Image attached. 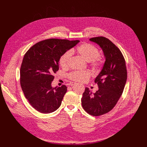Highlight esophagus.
<instances>
[{
  "mask_svg": "<svg viewBox=\"0 0 147 147\" xmlns=\"http://www.w3.org/2000/svg\"><path fill=\"white\" fill-rule=\"evenodd\" d=\"M75 84V82H70L69 84V86H73Z\"/></svg>",
  "mask_w": 147,
  "mask_h": 147,
  "instance_id": "1",
  "label": "esophagus"
}]
</instances>
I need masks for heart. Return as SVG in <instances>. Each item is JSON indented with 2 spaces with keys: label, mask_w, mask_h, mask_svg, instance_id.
I'll return each mask as SVG.
<instances>
[{
  "label": "heart",
  "mask_w": 147,
  "mask_h": 147,
  "mask_svg": "<svg viewBox=\"0 0 147 147\" xmlns=\"http://www.w3.org/2000/svg\"><path fill=\"white\" fill-rule=\"evenodd\" d=\"M76 52L79 56L88 61L90 66L95 71H99L103 67L105 59L102 55H99V49L95 45L90 43L82 44L76 48ZM71 55L70 51H67L60 57L59 64L62 68L66 69L68 67ZM90 77V73L87 70L74 71L69 74V78L71 80L79 82H84L88 81Z\"/></svg>",
  "instance_id": "obj_1"
}]
</instances>
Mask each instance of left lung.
Returning <instances> with one entry per match:
<instances>
[{
    "label": "left lung",
    "mask_w": 147,
    "mask_h": 147,
    "mask_svg": "<svg viewBox=\"0 0 147 147\" xmlns=\"http://www.w3.org/2000/svg\"><path fill=\"white\" fill-rule=\"evenodd\" d=\"M90 40L102 48L105 62L95 80L98 90L92 94L86 87L82 94L81 104L88 114L98 116L109 112L115 107L123 92L127 73L124 56L112 41L103 36L91 38Z\"/></svg>",
    "instance_id": "obj_1"
}]
</instances>
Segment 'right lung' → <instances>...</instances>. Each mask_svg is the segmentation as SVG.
<instances>
[{
    "instance_id": "obj_1",
    "label": "right lung",
    "mask_w": 147,
    "mask_h": 147,
    "mask_svg": "<svg viewBox=\"0 0 147 147\" xmlns=\"http://www.w3.org/2000/svg\"><path fill=\"white\" fill-rule=\"evenodd\" d=\"M80 40L48 39L35 44L26 53L20 68V84L24 94L37 111L49 113L60 106L67 87H52L59 70V58Z\"/></svg>"
}]
</instances>
